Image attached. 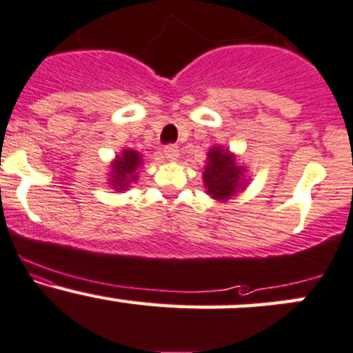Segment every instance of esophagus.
<instances>
[{
    "instance_id": "obj_1",
    "label": "esophagus",
    "mask_w": 353,
    "mask_h": 353,
    "mask_svg": "<svg viewBox=\"0 0 353 353\" xmlns=\"http://www.w3.org/2000/svg\"><path fill=\"white\" fill-rule=\"evenodd\" d=\"M164 157L168 159V161H177V157H179V149H177L176 145H165Z\"/></svg>"
}]
</instances>
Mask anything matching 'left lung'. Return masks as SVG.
Here are the masks:
<instances>
[{"label": "left lung", "mask_w": 353, "mask_h": 353, "mask_svg": "<svg viewBox=\"0 0 353 353\" xmlns=\"http://www.w3.org/2000/svg\"><path fill=\"white\" fill-rule=\"evenodd\" d=\"M204 188L208 194L216 201L233 199L248 185V170L239 164L233 152L216 145L208 152V162L203 172Z\"/></svg>", "instance_id": "obj_1"}]
</instances>
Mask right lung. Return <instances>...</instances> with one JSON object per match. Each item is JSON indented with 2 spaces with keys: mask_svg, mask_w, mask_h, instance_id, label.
<instances>
[{
  "mask_svg": "<svg viewBox=\"0 0 353 353\" xmlns=\"http://www.w3.org/2000/svg\"><path fill=\"white\" fill-rule=\"evenodd\" d=\"M142 165V156L137 150L125 149L115 156L114 162L110 164V179L108 184L115 191H125L130 184L135 183L139 177L137 169Z\"/></svg>",
  "mask_w": 353,
  "mask_h": 353,
  "instance_id": "obj_1",
  "label": "right lung"
}]
</instances>
